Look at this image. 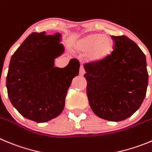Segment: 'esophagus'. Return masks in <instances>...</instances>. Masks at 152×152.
<instances>
[{"mask_svg": "<svg viewBox=\"0 0 152 152\" xmlns=\"http://www.w3.org/2000/svg\"><path fill=\"white\" fill-rule=\"evenodd\" d=\"M84 73H85V69H84L83 65H81V66L80 67V72H79V74H80V75H83Z\"/></svg>", "mask_w": 152, "mask_h": 152, "instance_id": "34e87169", "label": "esophagus"}]
</instances>
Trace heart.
I'll return each instance as SVG.
<instances>
[{
    "mask_svg": "<svg viewBox=\"0 0 152 152\" xmlns=\"http://www.w3.org/2000/svg\"><path fill=\"white\" fill-rule=\"evenodd\" d=\"M78 49L84 53L90 52L88 59L90 62H99L111 55L114 50L113 41L101 34H89L79 41Z\"/></svg>",
    "mask_w": 152,
    "mask_h": 152,
    "instance_id": "b5f03b06",
    "label": "heart"
}]
</instances>
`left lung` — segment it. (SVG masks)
Wrapping results in <instances>:
<instances>
[{"instance_id":"obj_1","label":"left lung","mask_w":152,"mask_h":152,"mask_svg":"<svg viewBox=\"0 0 152 152\" xmlns=\"http://www.w3.org/2000/svg\"><path fill=\"white\" fill-rule=\"evenodd\" d=\"M113 52L106 59L83 65L92 110L109 121L126 119L141 106L148 82L145 56L125 35L111 36Z\"/></svg>"}]
</instances>
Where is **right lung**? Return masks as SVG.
<instances>
[{"instance_id":"add662e5","label":"right lung","mask_w":152,"mask_h":152,"mask_svg":"<svg viewBox=\"0 0 152 152\" xmlns=\"http://www.w3.org/2000/svg\"><path fill=\"white\" fill-rule=\"evenodd\" d=\"M59 37L45 31L31 33L10 62L6 83L10 100L22 116L37 123L62 113L72 79L79 74L76 59L63 69L54 67V59L64 51Z\"/></svg>"}]
</instances>
